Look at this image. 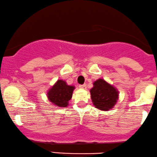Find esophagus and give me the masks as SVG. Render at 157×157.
I'll list each match as a JSON object with an SVG mask.
<instances>
[{
    "instance_id": "1",
    "label": "esophagus",
    "mask_w": 157,
    "mask_h": 157,
    "mask_svg": "<svg viewBox=\"0 0 157 157\" xmlns=\"http://www.w3.org/2000/svg\"><path fill=\"white\" fill-rule=\"evenodd\" d=\"M79 87L82 88V89L85 90L86 87V85L85 84H80V85H79Z\"/></svg>"
}]
</instances>
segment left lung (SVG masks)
Returning a JSON list of instances; mask_svg holds the SVG:
<instances>
[{"instance_id": "left-lung-1", "label": "left lung", "mask_w": 157, "mask_h": 157, "mask_svg": "<svg viewBox=\"0 0 157 157\" xmlns=\"http://www.w3.org/2000/svg\"><path fill=\"white\" fill-rule=\"evenodd\" d=\"M91 98L95 108L107 111L115 106L118 99V92L104 79H98L90 90Z\"/></svg>"}]
</instances>
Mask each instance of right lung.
Returning a JSON list of instances; mask_svg holds the SVG:
<instances>
[{
  "instance_id": "right-lung-1",
  "label": "right lung",
  "mask_w": 157,
  "mask_h": 157,
  "mask_svg": "<svg viewBox=\"0 0 157 157\" xmlns=\"http://www.w3.org/2000/svg\"><path fill=\"white\" fill-rule=\"evenodd\" d=\"M75 86L67 85L64 81L58 80L48 93L49 101L59 107L67 106Z\"/></svg>"
}]
</instances>
